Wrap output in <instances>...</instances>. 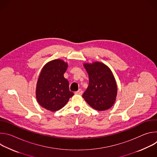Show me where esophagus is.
<instances>
[{"label":"esophagus","mask_w":157,"mask_h":157,"mask_svg":"<svg viewBox=\"0 0 157 157\" xmlns=\"http://www.w3.org/2000/svg\"><path fill=\"white\" fill-rule=\"evenodd\" d=\"M82 91L81 89H79L78 91H76V92H75V94L81 95V94H82Z\"/></svg>","instance_id":"34e87169"}]
</instances>
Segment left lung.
Wrapping results in <instances>:
<instances>
[{
  "mask_svg": "<svg viewBox=\"0 0 157 157\" xmlns=\"http://www.w3.org/2000/svg\"><path fill=\"white\" fill-rule=\"evenodd\" d=\"M89 75V86L82 97L97 110H105L114 104L117 96V84L111 71L104 64L96 62L84 64Z\"/></svg>",
  "mask_w": 157,
  "mask_h": 157,
  "instance_id": "left-lung-1",
  "label": "left lung"
}]
</instances>
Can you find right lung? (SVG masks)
<instances>
[{
    "label": "right lung",
    "mask_w": 157,
    "mask_h": 157,
    "mask_svg": "<svg viewBox=\"0 0 157 157\" xmlns=\"http://www.w3.org/2000/svg\"><path fill=\"white\" fill-rule=\"evenodd\" d=\"M68 64L55 59L44 66L36 89V99L43 108L56 111L63 108L74 93L70 91L69 82L64 77Z\"/></svg>",
    "instance_id": "add662e5"
}]
</instances>
